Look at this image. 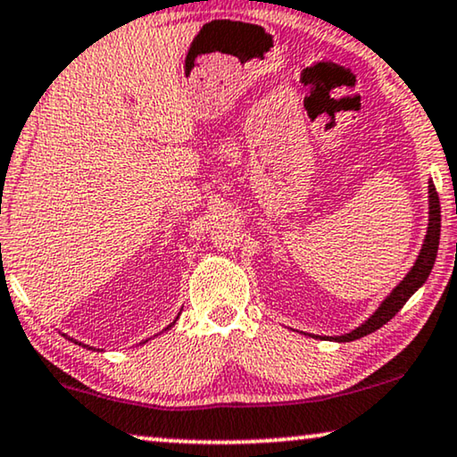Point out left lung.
I'll return each mask as SVG.
<instances>
[{"label":"left lung","mask_w":457,"mask_h":457,"mask_svg":"<svg viewBox=\"0 0 457 457\" xmlns=\"http://www.w3.org/2000/svg\"><path fill=\"white\" fill-rule=\"evenodd\" d=\"M439 236H441V204H439V195H436L433 179H428V223H427V234H424L420 253L416 256L414 265L410 267V271L403 275V279L397 284L394 290L385 295L381 304L377 306V311L370 314L369 319L362 320L354 329L344 333V336H333V337H323V339H333V342H354L369 333L381 329V327L395 317L400 312V308L406 304V302L412 298L414 292H419L424 286V281L428 279L430 271H433L436 250H439ZM320 337V336H314Z\"/></svg>","instance_id":"1"}]
</instances>
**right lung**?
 Returning <instances> with one entry per match:
<instances>
[{
    "label": "right lung",
    "instance_id": "obj_1",
    "mask_svg": "<svg viewBox=\"0 0 457 457\" xmlns=\"http://www.w3.org/2000/svg\"><path fill=\"white\" fill-rule=\"evenodd\" d=\"M178 317H179V314H178ZM178 317H176V320H178ZM176 320H173V323H170V325H167L163 331H167V329H171V327H173V325H176ZM163 331H162V333H163ZM162 333H157V336H162ZM66 337H68V336H66ZM153 337H155V336H153ZM68 339H70V337H68ZM149 339H151V337H146V339H145V342H140V344H146V342H149ZM72 342H74V339H72ZM74 344H79V342H74ZM85 348H87V345H85ZM88 350H91V348H88Z\"/></svg>",
    "mask_w": 457,
    "mask_h": 457
}]
</instances>
